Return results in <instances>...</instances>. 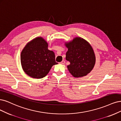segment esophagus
Instances as JSON below:
<instances>
[{"instance_id":"34e87169","label":"esophagus","mask_w":121,"mask_h":121,"mask_svg":"<svg viewBox=\"0 0 121 121\" xmlns=\"http://www.w3.org/2000/svg\"><path fill=\"white\" fill-rule=\"evenodd\" d=\"M65 60H62V61H61L60 62V64H62V65H64V64H65Z\"/></svg>"}]
</instances>
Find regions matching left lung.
<instances>
[{
	"instance_id": "8db88e82",
	"label": "left lung",
	"mask_w": 121,
	"mask_h": 121,
	"mask_svg": "<svg viewBox=\"0 0 121 121\" xmlns=\"http://www.w3.org/2000/svg\"><path fill=\"white\" fill-rule=\"evenodd\" d=\"M68 48L65 59L70 62L67 66L69 72L74 78L86 76L93 69L95 63L94 49L89 42L81 37H75L65 42Z\"/></svg>"
}]
</instances>
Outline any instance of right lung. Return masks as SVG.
Wrapping results in <instances>:
<instances>
[{"label":"right lung","instance_id":"right-lung-1","mask_svg":"<svg viewBox=\"0 0 121 121\" xmlns=\"http://www.w3.org/2000/svg\"><path fill=\"white\" fill-rule=\"evenodd\" d=\"M20 61L24 73L34 78L45 77L52 66L57 64L55 53L48 49V43L41 36L25 45L21 52Z\"/></svg>","mask_w":121,"mask_h":121}]
</instances>
